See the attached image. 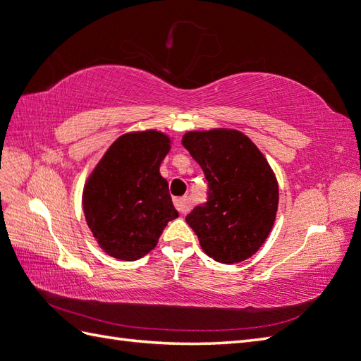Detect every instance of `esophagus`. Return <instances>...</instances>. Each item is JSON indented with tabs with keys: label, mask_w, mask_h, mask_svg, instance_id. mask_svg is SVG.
I'll return each mask as SVG.
<instances>
[{
	"label": "esophagus",
	"mask_w": 361,
	"mask_h": 361,
	"mask_svg": "<svg viewBox=\"0 0 361 361\" xmlns=\"http://www.w3.org/2000/svg\"><path fill=\"white\" fill-rule=\"evenodd\" d=\"M173 204H175V207H177V211L181 214H186L189 211V198L188 197L175 198Z\"/></svg>",
	"instance_id": "esophagus-1"
}]
</instances>
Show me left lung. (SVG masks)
Instances as JSON below:
<instances>
[{
	"instance_id": "8db88e82",
	"label": "left lung",
	"mask_w": 361,
	"mask_h": 361,
	"mask_svg": "<svg viewBox=\"0 0 361 361\" xmlns=\"http://www.w3.org/2000/svg\"><path fill=\"white\" fill-rule=\"evenodd\" d=\"M183 146L207 180V201L188 224L215 262H245L262 247L279 207V184L263 154L245 133L229 129L188 132Z\"/></svg>"
}]
</instances>
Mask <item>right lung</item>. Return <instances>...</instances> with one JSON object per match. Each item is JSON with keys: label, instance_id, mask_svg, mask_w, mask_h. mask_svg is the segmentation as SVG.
<instances>
[{"label": "right lung", "instance_id": "obj_1", "mask_svg": "<svg viewBox=\"0 0 361 361\" xmlns=\"http://www.w3.org/2000/svg\"><path fill=\"white\" fill-rule=\"evenodd\" d=\"M171 140L157 130L120 137L107 149L82 192L89 229L114 258L133 262L150 252L178 212L160 164Z\"/></svg>", "mask_w": 361, "mask_h": 361}]
</instances>
